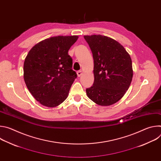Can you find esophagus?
I'll return each instance as SVG.
<instances>
[{
  "mask_svg": "<svg viewBox=\"0 0 161 161\" xmlns=\"http://www.w3.org/2000/svg\"><path fill=\"white\" fill-rule=\"evenodd\" d=\"M82 74H83V71H77V75H78V77L81 76L82 75Z\"/></svg>",
  "mask_w": 161,
  "mask_h": 161,
  "instance_id": "esophagus-1",
  "label": "esophagus"
}]
</instances>
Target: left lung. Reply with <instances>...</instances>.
I'll use <instances>...</instances> for the list:
<instances>
[{
    "instance_id": "8db88e82",
    "label": "left lung",
    "mask_w": 161,
    "mask_h": 161,
    "mask_svg": "<svg viewBox=\"0 0 161 161\" xmlns=\"http://www.w3.org/2000/svg\"><path fill=\"white\" fill-rule=\"evenodd\" d=\"M93 55L94 82L86 89L88 97L100 106L118 102L132 81L133 70L130 55L123 46L102 35L84 36Z\"/></svg>"
}]
</instances>
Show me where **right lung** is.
I'll list each match as a JSON object with an SVG mask.
<instances>
[{"label": "right lung", "mask_w": 161, "mask_h": 161, "mask_svg": "<svg viewBox=\"0 0 161 161\" xmlns=\"http://www.w3.org/2000/svg\"><path fill=\"white\" fill-rule=\"evenodd\" d=\"M78 36H58L46 39L31 49L24 64L27 88L43 106L54 108L67 97L77 75L68 55Z\"/></svg>", "instance_id": "right-lung-1"}]
</instances>
